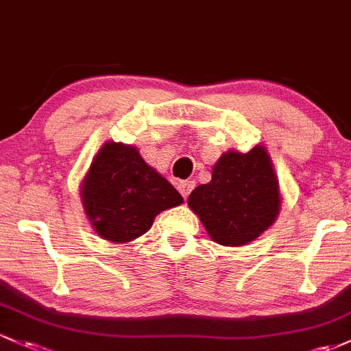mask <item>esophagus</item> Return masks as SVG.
I'll return each instance as SVG.
<instances>
[{
    "label": "esophagus",
    "instance_id": "esophagus-1",
    "mask_svg": "<svg viewBox=\"0 0 351 351\" xmlns=\"http://www.w3.org/2000/svg\"><path fill=\"white\" fill-rule=\"evenodd\" d=\"M194 187H195L194 180H180V182L177 184V189H179L184 199H187V195L191 194V191L194 189Z\"/></svg>",
    "mask_w": 351,
    "mask_h": 351
}]
</instances>
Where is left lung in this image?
Returning <instances> with one entry per match:
<instances>
[{"label": "left lung", "instance_id": "obj_1", "mask_svg": "<svg viewBox=\"0 0 351 351\" xmlns=\"http://www.w3.org/2000/svg\"><path fill=\"white\" fill-rule=\"evenodd\" d=\"M187 204L222 246H243L266 231L280 213V189L265 147L228 152L209 184L195 187Z\"/></svg>", "mask_w": 351, "mask_h": 351}]
</instances>
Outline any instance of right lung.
<instances>
[{
  "instance_id": "obj_1",
  "label": "right lung",
  "mask_w": 351,
  "mask_h": 351,
  "mask_svg": "<svg viewBox=\"0 0 351 351\" xmlns=\"http://www.w3.org/2000/svg\"><path fill=\"white\" fill-rule=\"evenodd\" d=\"M82 201L97 234L129 243L149 231L160 210L179 206L182 195L135 147L108 142L90 165Z\"/></svg>"
}]
</instances>
